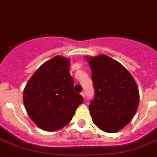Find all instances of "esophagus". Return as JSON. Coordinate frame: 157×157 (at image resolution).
<instances>
[{
  "instance_id": "1",
  "label": "esophagus",
  "mask_w": 157,
  "mask_h": 157,
  "mask_svg": "<svg viewBox=\"0 0 157 157\" xmlns=\"http://www.w3.org/2000/svg\"><path fill=\"white\" fill-rule=\"evenodd\" d=\"M80 95H82L83 98H85V93H84V92H82L81 93H80Z\"/></svg>"
}]
</instances>
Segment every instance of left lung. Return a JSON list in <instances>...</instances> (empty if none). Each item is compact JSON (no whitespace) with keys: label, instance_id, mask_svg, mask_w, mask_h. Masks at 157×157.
<instances>
[{"label":"left lung","instance_id":"8db88e82","mask_svg":"<svg viewBox=\"0 0 157 157\" xmlns=\"http://www.w3.org/2000/svg\"><path fill=\"white\" fill-rule=\"evenodd\" d=\"M85 60L95 88V99L89 105L92 122L103 131L116 133L136 114L140 99L137 83L122 64L105 54Z\"/></svg>","mask_w":157,"mask_h":157}]
</instances>
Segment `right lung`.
<instances>
[{
    "label": "right lung",
    "mask_w": 157,
    "mask_h": 157,
    "mask_svg": "<svg viewBox=\"0 0 157 157\" xmlns=\"http://www.w3.org/2000/svg\"><path fill=\"white\" fill-rule=\"evenodd\" d=\"M70 62L55 56L35 71L24 90V103L30 118L40 129L55 131L65 127L84 99L73 90Z\"/></svg>",
    "instance_id": "right-lung-1"
}]
</instances>
